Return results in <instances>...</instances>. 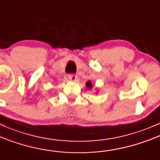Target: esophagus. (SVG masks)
Returning <instances> with one entry per match:
<instances>
[{
	"label": "esophagus",
	"mask_w": 160,
	"mask_h": 160,
	"mask_svg": "<svg viewBox=\"0 0 160 160\" xmlns=\"http://www.w3.org/2000/svg\"><path fill=\"white\" fill-rule=\"evenodd\" d=\"M68 78H69V79L70 81L75 82V81L77 79V75L75 74H69L68 75Z\"/></svg>",
	"instance_id": "1"
}]
</instances>
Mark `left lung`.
<instances>
[{"mask_svg": "<svg viewBox=\"0 0 160 160\" xmlns=\"http://www.w3.org/2000/svg\"><path fill=\"white\" fill-rule=\"evenodd\" d=\"M86 86H87V88H90L91 89V87H92V86H91V82H88L87 83H86Z\"/></svg>", "mask_w": 160, "mask_h": 160, "instance_id": "left-lung-1", "label": "left lung"}]
</instances>
